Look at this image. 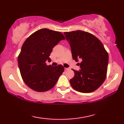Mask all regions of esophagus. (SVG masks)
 <instances>
[{"label": "esophagus", "instance_id": "esophagus-1", "mask_svg": "<svg viewBox=\"0 0 124 124\" xmlns=\"http://www.w3.org/2000/svg\"><path fill=\"white\" fill-rule=\"evenodd\" d=\"M69 70V68H64V70Z\"/></svg>", "mask_w": 124, "mask_h": 124}]
</instances>
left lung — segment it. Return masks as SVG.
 Here are the masks:
<instances>
[{"instance_id": "1", "label": "left lung", "mask_w": 124, "mask_h": 124, "mask_svg": "<svg viewBox=\"0 0 124 124\" xmlns=\"http://www.w3.org/2000/svg\"><path fill=\"white\" fill-rule=\"evenodd\" d=\"M70 43L73 59L81 62L80 70H75L70 80L74 90L89 93L97 90L105 80L107 72L108 54L103 45L95 35L82 31L64 32Z\"/></svg>"}]
</instances>
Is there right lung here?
<instances>
[{
  "instance_id": "1",
  "label": "right lung",
  "mask_w": 124,
  "mask_h": 124,
  "mask_svg": "<svg viewBox=\"0 0 124 124\" xmlns=\"http://www.w3.org/2000/svg\"><path fill=\"white\" fill-rule=\"evenodd\" d=\"M64 35L57 31L47 28L39 29L31 34L21 47L18 57L21 75L25 84L38 92L52 89L64 72L62 65L47 66L52 49L62 40Z\"/></svg>"
}]
</instances>
